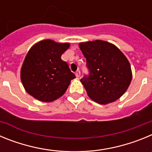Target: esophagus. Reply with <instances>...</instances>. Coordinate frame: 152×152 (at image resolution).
<instances>
[{"label":"esophagus","instance_id":"1","mask_svg":"<svg viewBox=\"0 0 152 152\" xmlns=\"http://www.w3.org/2000/svg\"><path fill=\"white\" fill-rule=\"evenodd\" d=\"M75 75H76V77H80V71H79V70H77V71H76V72H75Z\"/></svg>","mask_w":152,"mask_h":152}]
</instances>
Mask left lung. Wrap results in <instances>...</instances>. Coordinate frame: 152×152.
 <instances>
[{"label":"left lung","mask_w":152,"mask_h":152,"mask_svg":"<svg viewBox=\"0 0 152 152\" xmlns=\"http://www.w3.org/2000/svg\"><path fill=\"white\" fill-rule=\"evenodd\" d=\"M79 46L89 72L80 82L90 98L100 104L118 100L132 80L131 67L126 56L117 47L102 40L82 42Z\"/></svg>","instance_id":"1"}]
</instances>
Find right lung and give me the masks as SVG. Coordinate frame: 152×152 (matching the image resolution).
Wrapping results in <instances>:
<instances>
[{
  "instance_id": "add662e5",
  "label": "right lung",
  "mask_w": 152,
  "mask_h": 152,
  "mask_svg": "<svg viewBox=\"0 0 152 152\" xmlns=\"http://www.w3.org/2000/svg\"><path fill=\"white\" fill-rule=\"evenodd\" d=\"M69 43L45 39L28 52L21 68V81L26 92L42 102H52L62 96L75 77L61 56Z\"/></svg>"
}]
</instances>
